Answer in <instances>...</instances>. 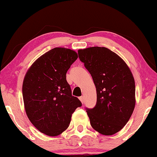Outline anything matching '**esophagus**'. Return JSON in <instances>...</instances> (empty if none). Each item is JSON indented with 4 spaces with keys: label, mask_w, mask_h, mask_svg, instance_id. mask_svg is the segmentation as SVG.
<instances>
[{
    "label": "esophagus",
    "mask_w": 157,
    "mask_h": 157,
    "mask_svg": "<svg viewBox=\"0 0 157 157\" xmlns=\"http://www.w3.org/2000/svg\"><path fill=\"white\" fill-rule=\"evenodd\" d=\"M79 99H80L81 103L83 104V102H84V98H83V96H80V97H79Z\"/></svg>",
    "instance_id": "esophagus-1"
}]
</instances>
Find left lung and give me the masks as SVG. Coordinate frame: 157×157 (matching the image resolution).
I'll list each match as a JSON object with an SVG mask.
<instances>
[{
  "label": "left lung",
  "instance_id": "obj_1",
  "mask_svg": "<svg viewBox=\"0 0 157 157\" xmlns=\"http://www.w3.org/2000/svg\"><path fill=\"white\" fill-rule=\"evenodd\" d=\"M78 58L96 86V104L86 108L94 129L113 135L126 125L135 106V82L129 68L113 51L105 47L78 51Z\"/></svg>",
  "mask_w": 157,
  "mask_h": 157
}]
</instances>
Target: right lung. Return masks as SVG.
<instances>
[{
  "instance_id": "obj_1",
  "label": "right lung",
  "mask_w": 157,
  "mask_h": 157,
  "mask_svg": "<svg viewBox=\"0 0 157 157\" xmlns=\"http://www.w3.org/2000/svg\"><path fill=\"white\" fill-rule=\"evenodd\" d=\"M78 58L75 51L55 48L38 58L25 74L23 83L25 110L40 132L54 136L69 126L72 113L82 106L72 96L66 73Z\"/></svg>"
}]
</instances>
